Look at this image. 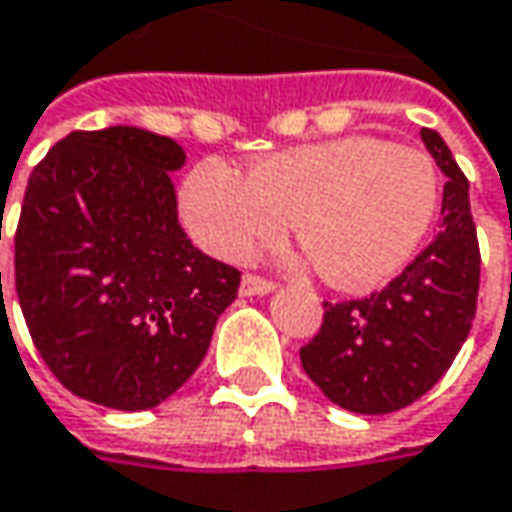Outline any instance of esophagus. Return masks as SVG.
Returning a JSON list of instances; mask_svg holds the SVG:
<instances>
[{
    "mask_svg": "<svg viewBox=\"0 0 512 512\" xmlns=\"http://www.w3.org/2000/svg\"><path fill=\"white\" fill-rule=\"evenodd\" d=\"M275 289V281L269 278H260V275H243V284H240V292L243 295H266Z\"/></svg>",
    "mask_w": 512,
    "mask_h": 512,
    "instance_id": "esophagus-1",
    "label": "esophagus"
}]
</instances>
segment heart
<instances>
[{
  "label": "heart",
  "instance_id": "obj_1",
  "mask_svg": "<svg viewBox=\"0 0 512 512\" xmlns=\"http://www.w3.org/2000/svg\"><path fill=\"white\" fill-rule=\"evenodd\" d=\"M437 196L426 153L350 136L281 150L249 176L208 159L185 179L182 217L196 243L223 260H246L295 217V234L324 281L368 289L414 257Z\"/></svg>",
  "mask_w": 512,
  "mask_h": 512
}]
</instances>
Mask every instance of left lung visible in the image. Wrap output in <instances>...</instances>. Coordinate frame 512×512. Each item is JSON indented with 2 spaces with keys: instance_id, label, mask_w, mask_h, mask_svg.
I'll use <instances>...</instances> for the list:
<instances>
[{
  "instance_id": "obj_1",
  "label": "left lung",
  "mask_w": 512,
  "mask_h": 512,
  "mask_svg": "<svg viewBox=\"0 0 512 512\" xmlns=\"http://www.w3.org/2000/svg\"><path fill=\"white\" fill-rule=\"evenodd\" d=\"M420 138L446 173L437 237L379 292L324 301V321L301 347V365L324 397L356 414L420 400L449 371L475 321L481 249L469 182L435 130L423 127Z\"/></svg>"
}]
</instances>
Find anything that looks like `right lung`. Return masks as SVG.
<instances>
[{"instance_id":"obj_1","label":"right lung","mask_w":512,"mask_h":512,"mask_svg":"<svg viewBox=\"0 0 512 512\" xmlns=\"http://www.w3.org/2000/svg\"><path fill=\"white\" fill-rule=\"evenodd\" d=\"M176 141L75 130L31 170L14 234V284L48 371L98 406L141 411L205 359L240 272L179 223ZM2 292V272H0Z\"/></svg>"}]
</instances>
